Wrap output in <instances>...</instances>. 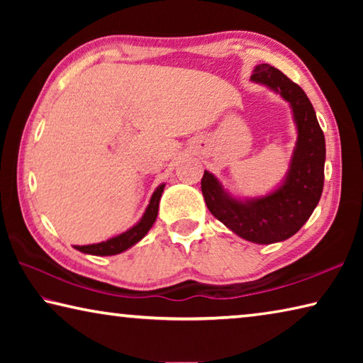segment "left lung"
Masks as SVG:
<instances>
[{"mask_svg":"<svg viewBox=\"0 0 363 363\" xmlns=\"http://www.w3.org/2000/svg\"><path fill=\"white\" fill-rule=\"evenodd\" d=\"M251 82L279 94L291 107L298 139L280 186L261 196L237 199L210 171L201 179L208 210L245 240L270 245L293 237L314 213L323 190L325 136L315 110L303 89L280 70L259 64Z\"/></svg>","mask_w":363,"mask_h":363,"instance_id":"obj_1","label":"left lung"}]
</instances>
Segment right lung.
Here are the masks:
<instances>
[{"label":"right lung","mask_w":363,"mask_h":363,"mask_svg":"<svg viewBox=\"0 0 363 363\" xmlns=\"http://www.w3.org/2000/svg\"><path fill=\"white\" fill-rule=\"evenodd\" d=\"M163 190H164V184H160V186L155 189V192L152 194L150 201L145 208L143 218H140L139 223L134 224L131 229H128L126 232L120 233V235L108 238V240H106V242L93 243V245H75L73 248L82 251V253H84V255H94V256L120 255V253H123V251H126L128 248H131L133 245H136L138 242L143 240V238L147 235V232L150 230L153 223H155L157 214H158L160 199H162Z\"/></svg>","instance_id":"1"}]
</instances>
